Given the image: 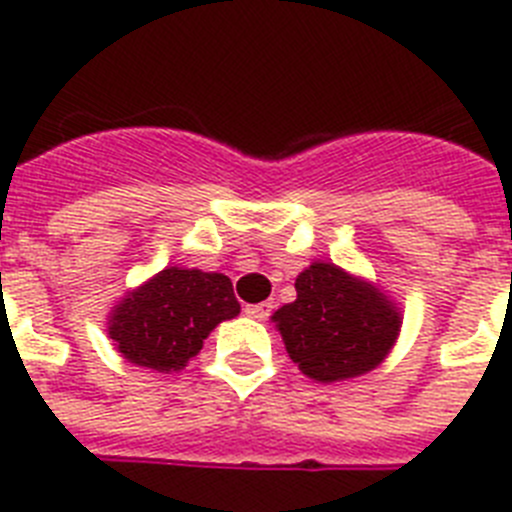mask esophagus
Listing matches in <instances>:
<instances>
[{
	"instance_id": "obj_1",
	"label": "esophagus",
	"mask_w": 512,
	"mask_h": 512,
	"mask_svg": "<svg viewBox=\"0 0 512 512\" xmlns=\"http://www.w3.org/2000/svg\"><path fill=\"white\" fill-rule=\"evenodd\" d=\"M271 302H259V305H246V315L253 320H266L271 315Z\"/></svg>"
}]
</instances>
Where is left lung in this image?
Returning a JSON list of instances; mask_svg holds the SVG:
<instances>
[{"mask_svg": "<svg viewBox=\"0 0 512 512\" xmlns=\"http://www.w3.org/2000/svg\"><path fill=\"white\" fill-rule=\"evenodd\" d=\"M297 300L271 315L289 359L315 382H343L377 369L402 328V312L377 284L330 261L295 279Z\"/></svg>", "mask_w": 512, "mask_h": 512, "instance_id": "left-lung-1", "label": "left lung"}]
</instances>
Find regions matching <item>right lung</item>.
I'll return each instance as SVG.
<instances>
[{
	"instance_id": "right-lung-1",
	"label": "right lung",
	"mask_w": 512,
	"mask_h": 512,
	"mask_svg": "<svg viewBox=\"0 0 512 512\" xmlns=\"http://www.w3.org/2000/svg\"><path fill=\"white\" fill-rule=\"evenodd\" d=\"M238 312L225 274L166 266L112 307L107 336L130 364L179 372L200 354L212 330Z\"/></svg>"
}]
</instances>
